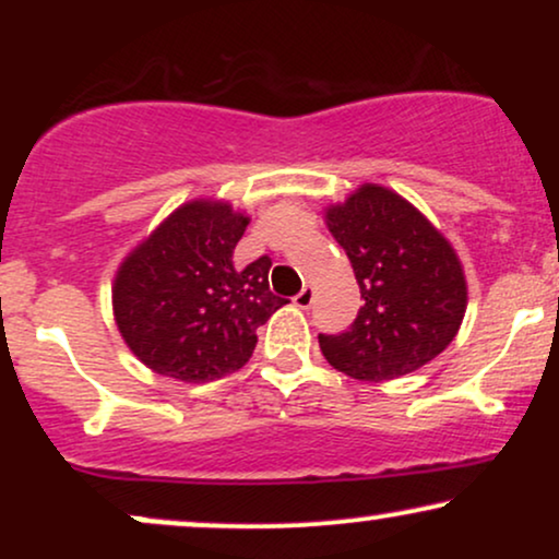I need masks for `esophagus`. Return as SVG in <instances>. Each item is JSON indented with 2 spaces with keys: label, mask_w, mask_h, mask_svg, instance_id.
Segmentation results:
<instances>
[{
  "label": "esophagus",
  "mask_w": 559,
  "mask_h": 559,
  "mask_svg": "<svg viewBox=\"0 0 559 559\" xmlns=\"http://www.w3.org/2000/svg\"><path fill=\"white\" fill-rule=\"evenodd\" d=\"M316 301V292H312V286H305L301 292L294 297V305L301 307V310H310V305Z\"/></svg>",
  "instance_id": "1"
}]
</instances>
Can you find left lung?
<instances>
[{"label": "left lung", "instance_id": "obj_1", "mask_svg": "<svg viewBox=\"0 0 559 559\" xmlns=\"http://www.w3.org/2000/svg\"><path fill=\"white\" fill-rule=\"evenodd\" d=\"M365 305L349 331L320 333V352L357 381H391L439 357L463 325L467 281L454 247L407 199L362 183L325 207Z\"/></svg>", "mask_w": 559, "mask_h": 559}]
</instances>
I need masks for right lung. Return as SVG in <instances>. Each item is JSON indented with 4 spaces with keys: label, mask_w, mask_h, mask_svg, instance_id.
Returning <instances> with one entry per match:
<instances>
[{
    "label": "right lung",
    "mask_w": 559,
    "mask_h": 559,
    "mask_svg": "<svg viewBox=\"0 0 559 559\" xmlns=\"http://www.w3.org/2000/svg\"><path fill=\"white\" fill-rule=\"evenodd\" d=\"M249 217L223 199H191L120 262L112 312L141 362L183 383L243 368L258 329L286 299L267 284L271 258L234 265Z\"/></svg>",
    "instance_id": "right-lung-1"
}]
</instances>
